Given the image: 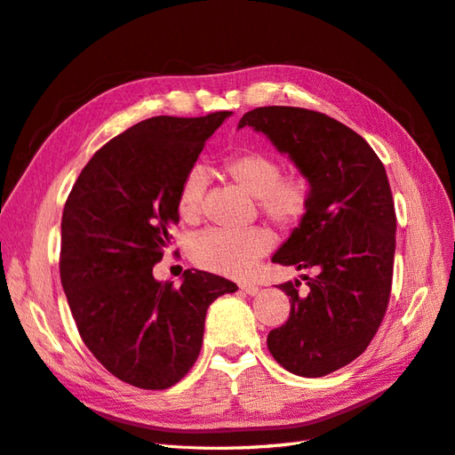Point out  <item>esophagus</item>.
<instances>
[{
	"mask_svg": "<svg viewBox=\"0 0 455 455\" xmlns=\"http://www.w3.org/2000/svg\"><path fill=\"white\" fill-rule=\"evenodd\" d=\"M239 286H241V291H243L244 294H249V296H256V294L259 292V286H256V284H252V283H241Z\"/></svg>",
	"mask_w": 455,
	"mask_h": 455,
	"instance_id": "34e87169",
	"label": "esophagus"
}]
</instances>
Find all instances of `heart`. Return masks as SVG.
<instances>
[{
    "instance_id": "obj_1",
    "label": "heart",
    "mask_w": 455,
    "mask_h": 455,
    "mask_svg": "<svg viewBox=\"0 0 455 455\" xmlns=\"http://www.w3.org/2000/svg\"><path fill=\"white\" fill-rule=\"evenodd\" d=\"M224 169L244 194L258 201V209L279 228H292L306 216L311 201V186L304 176H281V164L266 154L246 151L226 159ZM209 174L199 164L191 167L178 189L176 209L188 224L199 222ZM273 246L267 229L254 228L241 233L209 229L191 241L189 256L206 271L241 277Z\"/></svg>"
}]
</instances>
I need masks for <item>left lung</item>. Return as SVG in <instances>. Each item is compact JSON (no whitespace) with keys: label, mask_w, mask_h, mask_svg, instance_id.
I'll list each match as a JSON object with an SVG mask.
<instances>
[{"label":"left lung","mask_w":455,"mask_h":455,"mask_svg":"<svg viewBox=\"0 0 455 455\" xmlns=\"http://www.w3.org/2000/svg\"><path fill=\"white\" fill-rule=\"evenodd\" d=\"M243 127L266 134L311 186L306 216L271 259L315 275H301L306 294L298 279L279 284L291 316L267 347L292 374L321 378L364 353L389 304L396 216L387 174L363 136L313 109L256 108Z\"/></svg>","instance_id":"1"}]
</instances>
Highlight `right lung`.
Listing matches in <instances>:
<instances>
[{"instance_id": "add662e5", "label": "right lung", "mask_w": 455, "mask_h": 455, "mask_svg": "<svg viewBox=\"0 0 455 455\" xmlns=\"http://www.w3.org/2000/svg\"><path fill=\"white\" fill-rule=\"evenodd\" d=\"M229 116L136 123L96 151L64 204L60 281L79 336L134 387L180 381L199 356L206 309L237 291L199 269H186L178 288L154 277L178 222L182 178Z\"/></svg>"}]
</instances>
